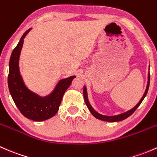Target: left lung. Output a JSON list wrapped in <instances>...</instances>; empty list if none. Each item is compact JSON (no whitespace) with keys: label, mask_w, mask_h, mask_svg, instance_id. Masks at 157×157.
<instances>
[{"label":"left lung","mask_w":157,"mask_h":157,"mask_svg":"<svg viewBox=\"0 0 157 157\" xmlns=\"http://www.w3.org/2000/svg\"><path fill=\"white\" fill-rule=\"evenodd\" d=\"M150 72H149L148 73V81H147V88H146V90H145L143 96H142V98L140 99V100L139 101L138 103H137V105L134 107V108L131 109V110L127 111V112H124V113L120 114V115H114V116H107V115H101V114L98 113L97 112H96V111L93 109V107H92L91 105H90V102H89L87 92H86V86H84V87H83V97H84L85 103H86V106H87V108L89 109V110H90V112L92 113V115H93L95 118H98V119L102 120V121H112V122H115V121H122V120H124L125 118H128V117H129L131 115H132V114L134 112V111L138 108V106L140 105V103L142 102V101L144 100V99L145 96H146L147 91H148L149 86H150Z\"/></svg>","instance_id":"8db88e82"}]
</instances>
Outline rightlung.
I'll use <instances>...</instances> for the list:
<instances>
[{
	"mask_svg": "<svg viewBox=\"0 0 157 157\" xmlns=\"http://www.w3.org/2000/svg\"><path fill=\"white\" fill-rule=\"evenodd\" d=\"M31 29L25 32L11 54L9 62L8 87L13 100L26 118L36 121L51 118L58 112L64 93L71 84L75 76L62 79L55 90L46 96H39L26 86L19 68V59L23 45V39Z\"/></svg>",
	"mask_w": 157,
	"mask_h": 157,
	"instance_id": "obj_1",
	"label": "right lung"
}]
</instances>
